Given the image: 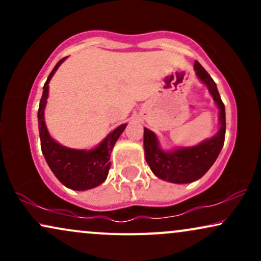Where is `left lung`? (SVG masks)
<instances>
[{"instance_id": "obj_1", "label": "left lung", "mask_w": 261, "mask_h": 261, "mask_svg": "<svg viewBox=\"0 0 261 261\" xmlns=\"http://www.w3.org/2000/svg\"><path fill=\"white\" fill-rule=\"evenodd\" d=\"M196 74L206 86L214 97V100L220 108V121L221 127L216 136L195 147H187L176 149L175 152H164L158 147L155 135L145 128L143 133V147L145 155L149 168L158 178L163 180L185 184L197 180L211 168L216 158L220 154L223 147L224 136H226V113H224V104L221 100L220 93L215 81L207 73V71L202 67L199 62L195 61Z\"/></svg>"}]
</instances>
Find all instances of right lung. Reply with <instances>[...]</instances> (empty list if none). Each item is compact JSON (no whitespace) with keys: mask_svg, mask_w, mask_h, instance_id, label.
<instances>
[{"mask_svg":"<svg viewBox=\"0 0 261 261\" xmlns=\"http://www.w3.org/2000/svg\"><path fill=\"white\" fill-rule=\"evenodd\" d=\"M61 59L56 64L54 70L50 72L46 82L44 85L43 95H41L40 104L38 110L39 135H40L41 151L45 157V161L49 164L50 169L55 174L65 187L73 189V190H87L98 187L107 179L108 172L110 168V153L115 145L116 140L126 127V124H122L116 127L112 134L97 148L92 151H80V149H71L55 142L49 133L44 121V108L47 99V89L49 82L53 74L58 70V67L64 62Z\"/></svg>","mask_w":261,"mask_h":261,"instance_id":"obj_1","label":"right lung"}]
</instances>
